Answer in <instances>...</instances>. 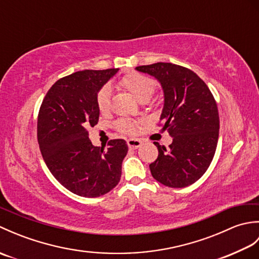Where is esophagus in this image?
<instances>
[{
    "label": "esophagus",
    "mask_w": 259,
    "mask_h": 259,
    "mask_svg": "<svg viewBox=\"0 0 259 259\" xmlns=\"http://www.w3.org/2000/svg\"><path fill=\"white\" fill-rule=\"evenodd\" d=\"M126 144H128L130 149H138V148L141 147L142 141L140 139H128L126 140Z\"/></svg>",
    "instance_id": "1"
}]
</instances>
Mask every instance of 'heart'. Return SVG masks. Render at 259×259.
I'll list each match as a JSON object with an SVG mask.
<instances>
[{
  "label": "heart",
  "mask_w": 259,
  "mask_h": 259,
  "mask_svg": "<svg viewBox=\"0 0 259 259\" xmlns=\"http://www.w3.org/2000/svg\"><path fill=\"white\" fill-rule=\"evenodd\" d=\"M119 85L123 89L128 90L138 101H148L153 95L156 89L155 81L148 78L138 72H131L125 74L122 79L119 81ZM97 104L101 112H106L110 107V89L109 87H103L99 91L97 96ZM115 126L124 134H135L137 130V125L134 121L128 119L119 120Z\"/></svg>",
  "instance_id": "heart-1"
}]
</instances>
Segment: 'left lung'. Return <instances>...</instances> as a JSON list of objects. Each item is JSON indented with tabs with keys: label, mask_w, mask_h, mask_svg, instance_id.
I'll use <instances>...</instances> for the list:
<instances>
[{
	"label": "left lung",
	"mask_w": 259,
	"mask_h": 259,
	"mask_svg": "<svg viewBox=\"0 0 259 259\" xmlns=\"http://www.w3.org/2000/svg\"><path fill=\"white\" fill-rule=\"evenodd\" d=\"M136 70L160 83L162 130L172 137L168 149L155 142L159 153L149 164L152 177L171 188L196 183L210 164L218 142L219 114L212 93L194 71L177 64L158 62Z\"/></svg>",
	"instance_id": "1"
}]
</instances>
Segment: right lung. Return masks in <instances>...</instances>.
Instances as JSON below:
<instances>
[{"label": "right lung", "instance_id": "right-lung-1", "mask_svg": "<svg viewBox=\"0 0 259 259\" xmlns=\"http://www.w3.org/2000/svg\"><path fill=\"white\" fill-rule=\"evenodd\" d=\"M119 69L83 70L58 80L43 99L37 117V141L51 174L73 194L95 198L118 185L128 152L123 139L95 147L87 128L100 110L97 96Z\"/></svg>", "mask_w": 259, "mask_h": 259}]
</instances>
